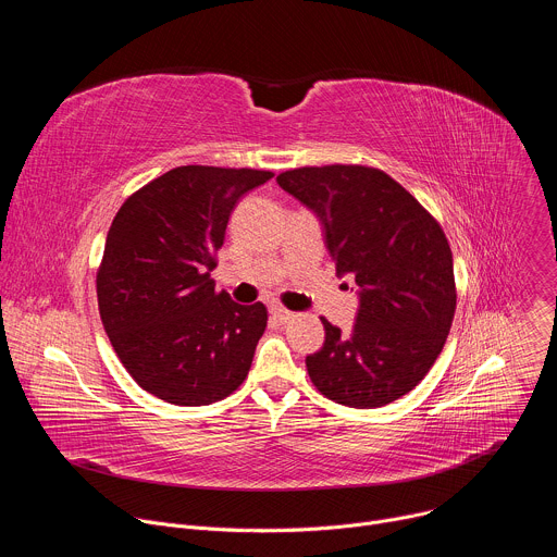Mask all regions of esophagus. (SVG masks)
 <instances>
[{"label":"esophagus","instance_id":"34e87169","mask_svg":"<svg viewBox=\"0 0 557 557\" xmlns=\"http://www.w3.org/2000/svg\"><path fill=\"white\" fill-rule=\"evenodd\" d=\"M271 317L277 324H288L295 314L282 306H271Z\"/></svg>","mask_w":557,"mask_h":557}]
</instances>
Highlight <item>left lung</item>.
Returning a JSON list of instances; mask_svg holds the SVG:
<instances>
[{"label":"left lung","mask_w":557,"mask_h":557,"mask_svg":"<svg viewBox=\"0 0 557 557\" xmlns=\"http://www.w3.org/2000/svg\"><path fill=\"white\" fill-rule=\"evenodd\" d=\"M277 185L324 224L337 275L359 286L357 322L306 357L314 387L350 408H381L414 389L451 329L456 284L441 224L385 172L363 165L299 168Z\"/></svg>","instance_id":"obj_1"}]
</instances>
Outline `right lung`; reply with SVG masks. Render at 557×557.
Listing matches in <instances>:
<instances>
[{"label":"right lung","instance_id":"1","mask_svg":"<svg viewBox=\"0 0 557 557\" xmlns=\"http://www.w3.org/2000/svg\"><path fill=\"white\" fill-rule=\"evenodd\" d=\"M273 172L185 165L134 191L112 220L97 273L103 329L132 379L174 406L243 385L267 306L235 304L211 271L228 215Z\"/></svg>","mask_w":557,"mask_h":557}]
</instances>
